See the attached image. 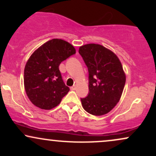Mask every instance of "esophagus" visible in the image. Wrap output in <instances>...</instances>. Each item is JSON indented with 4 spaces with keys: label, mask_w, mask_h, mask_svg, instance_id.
Wrapping results in <instances>:
<instances>
[{
    "label": "esophagus",
    "mask_w": 156,
    "mask_h": 156,
    "mask_svg": "<svg viewBox=\"0 0 156 156\" xmlns=\"http://www.w3.org/2000/svg\"><path fill=\"white\" fill-rule=\"evenodd\" d=\"M70 89H71V90H76V86L74 85V86H73V87H70Z\"/></svg>",
    "instance_id": "obj_1"
}]
</instances>
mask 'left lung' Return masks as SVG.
<instances>
[{
	"instance_id": "obj_1",
	"label": "left lung",
	"mask_w": 156,
	"mask_h": 156,
	"mask_svg": "<svg viewBox=\"0 0 156 156\" xmlns=\"http://www.w3.org/2000/svg\"><path fill=\"white\" fill-rule=\"evenodd\" d=\"M79 53L89 71V94L81 98L84 110L95 116L112 111L120 100L126 80L122 65L114 52L98 44L80 46Z\"/></svg>"
}]
</instances>
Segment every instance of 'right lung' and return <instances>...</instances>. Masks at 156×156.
<instances>
[{
	"label": "right lung",
	"mask_w": 156,
	"mask_h": 156,
	"mask_svg": "<svg viewBox=\"0 0 156 156\" xmlns=\"http://www.w3.org/2000/svg\"><path fill=\"white\" fill-rule=\"evenodd\" d=\"M76 52L68 42L53 39L32 53L25 67L24 87L34 105L50 110L61 103L69 88L64 83L58 67Z\"/></svg>",
	"instance_id": "obj_1"
}]
</instances>
